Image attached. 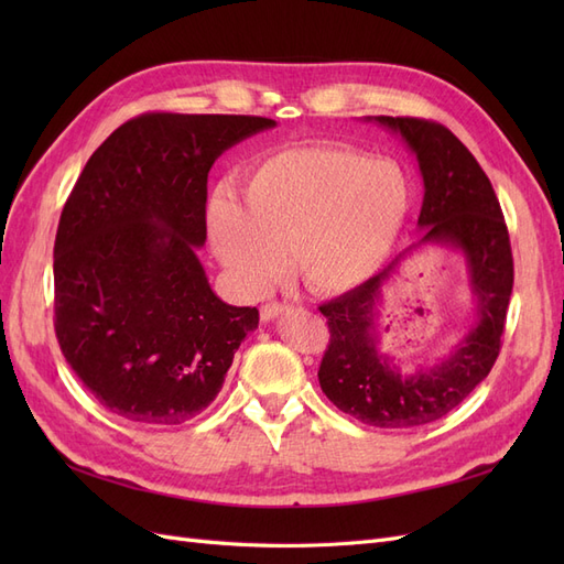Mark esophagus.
Segmentation results:
<instances>
[{"label": "esophagus", "mask_w": 564, "mask_h": 564, "mask_svg": "<svg viewBox=\"0 0 564 564\" xmlns=\"http://www.w3.org/2000/svg\"><path fill=\"white\" fill-rule=\"evenodd\" d=\"M286 311H289V303L270 301V303L261 305V319H263V322H270V319H275L278 315H282V313H286Z\"/></svg>", "instance_id": "obj_1"}]
</instances>
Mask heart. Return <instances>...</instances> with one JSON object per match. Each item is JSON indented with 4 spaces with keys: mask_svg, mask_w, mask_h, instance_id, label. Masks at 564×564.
Wrapping results in <instances>:
<instances>
[{
    "mask_svg": "<svg viewBox=\"0 0 564 564\" xmlns=\"http://www.w3.org/2000/svg\"><path fill=\"white\" fill-rule=\"evenodd\" d=\"M412 185L390 158L344 143L272 150L242 178V207L226 193L209 202L218 259L247 294H261L294 249L315 292L344 294L386 265L404 230Z\"/></svg>",
    "mask_w": 564,
    "mask_h": 564,
    "instance_id": "heart-1",
    "label": "heart"
}]
</instances>
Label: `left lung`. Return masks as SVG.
<instances>
[{
	"label": "left lung",
	"mask_w": 564,
	"mask_h": 564,
	"mask_svg": "<svg viewBox=\"0 0 564 564\" xmlns=\"http://www.w3.org/2000/svg\"><path fill=\"white\" fill-rule=\"evenodd\" d=\"M377 122L400 133L419 160L425 187L419 214L423 235L379 275L319 305L332 336L317 379L324 395L352 419L377 429H414L449 414L497 362L513 292V251L487 174L447 127L386 115ZM423 243L465 251L478 322L447 361L400 375L378 348L380 286L403 256Z\"/></svg>",
	"instance_id": "obj_1"
}]
</instances>
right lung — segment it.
I'll return each mask as SVG.
<instances>
[{
	"mask_svg": "<svg viewBox=\"0 0 564 564\" xmlns=\"http://www.w3.org/2000/svg\"><path fill=\"white\" fill-rule=\"evenodd\" d=\"M275 127L251 115L145 112L115 129L67 197L54 245V327L115 416L178 425L218 395L259 311L220 301L195 247L224 150Z\"/></svg>",
	"mask_w": 564,
	"mask_h": 564,
	"instance_id": "right-lung-1",
	"label": "right lung"
}]
</instances>
